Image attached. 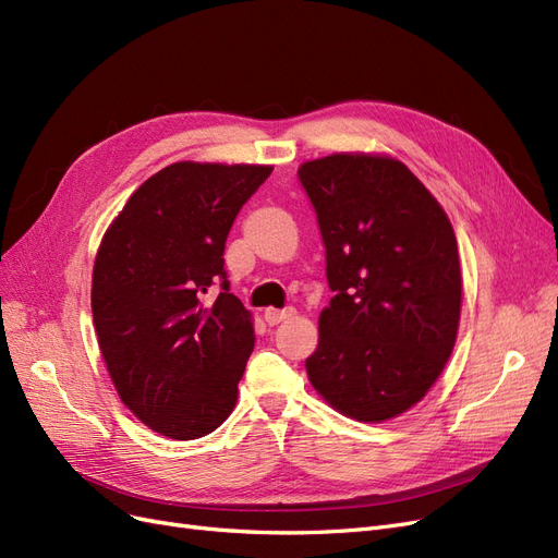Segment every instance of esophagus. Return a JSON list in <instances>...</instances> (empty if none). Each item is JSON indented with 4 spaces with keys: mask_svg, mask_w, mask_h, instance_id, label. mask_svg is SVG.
<instances>
[{
    "mask_svg": "<svg viewBox=\"0 0 558 558\" xmlns=\"http://www.w3.org/2000/svg\"><path fill=\"white\" fill-rule=\"evenodd\" d=\"M292 315H294V307H282V311H278V307H266V311H264V322L268 326H276V324H280L284 319H290Z\"/></svg>",
    "mask_w": 558,
    "mask_h": 558,
    "instance_id": "obj_1",
    "label": "esophagus"
}]
</instances>
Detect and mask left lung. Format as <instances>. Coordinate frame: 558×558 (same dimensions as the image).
<instances>
[{"label":"left lung","mask_w":558,"mask_h":558,"mask_svg":"<svg viewBox=\"0 0 558 558\" xmlns=\"http://www.w3.org/2000/svg\"><path fill=\"white\" fill-rule=\"evenodd\" d=\"M299 181L317 214L336 294L319 317L307 377L349 418L404 414L456 347V232L439 202L393 158L333 154L303 162Z\"/></svg>","instance_id":"1"}]
</instances>
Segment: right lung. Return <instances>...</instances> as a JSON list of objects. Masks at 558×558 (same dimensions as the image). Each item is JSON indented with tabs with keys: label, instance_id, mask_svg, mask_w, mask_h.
<instances>
[{
	"label": "right lung",
	"instance_id": "1",
	"mask_svg": "<svg viewBox=\"0 0 558 558\" xmlns=\"http://www.w3.org/2000/svg\"><path fill=\"white\" fill-rule=\"evenodd\" d=\"M271 172L168 165L131 195L100 241L92 280L100 354L123 404L162 437L199 439L236 404L255 328L230 294L222 255L241 206Z\"/></svg>",
	"mask_w": 558,
	"mask_h": 558
}]
</instances>
